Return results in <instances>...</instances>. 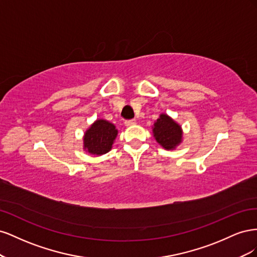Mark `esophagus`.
I'll return each mask as SVG.
<instances>
[{
	"mask_svg": "<svg viewBox=\"0 0 257 257\" xmlns=\"http://www.w3.org/2000/svg\"><path fill=\"white\" fill-rule=\"evenodd\" d=\"M124 124H125V126H132V125H135L136 124V120H126L125 122H124Z\"/></svg>",
	"mask_w": 257,
	"mask_h": 257,
	"instance_id": "obj_1",
	"label": "esophagus"
}]
</instances>
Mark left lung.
Returning <instances> with one entry per match:
<instances>
[{
	"label": "left lung",
	"instance_id": "8db88e82",
	"mask_svg": "<svg viewBox=\"0 0 257 257\" xmlns=\"http://www.w3.org/2000/svg\"><path fill=\"white\" fill-rule=\"evenodd\" d=\"M153 137L165 150H175L182 143L183 131L180 124L167 113H161L152 126Z\"/></svg>",
	"mask_w": 257,
	"mask_h": 257
}]
</instances>
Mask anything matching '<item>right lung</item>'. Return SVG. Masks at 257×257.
I'll return each mask as SVG.
<instances>
[{
  "label": "right lung",
  "mask_w": 257,
  "mask_h": 257,
  "mask_svg": "<svg viewBox=\"0 0 257 257\" xmlns=\"http://www.w3.org/2000/svg\"><path fill=\"white\" fill-rule=\"evenodd\" d=\"M118 135L113 123L105 119H96L83 134V150L92 155H103L112 149Z\"/></svg>",
  "instance_id": "add662e5"
}]
</instances>
